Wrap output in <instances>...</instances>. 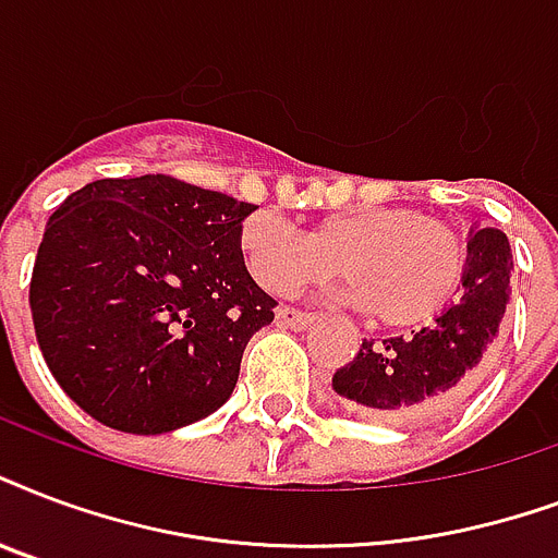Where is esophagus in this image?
Here are the masks:
<instances>
[{
  "label": "esophagus",
  "instance_id": "obj_1",
  "mask_svg": "<svg viewBox=\"0 0 558 558\" xmlns=\"http://www.w3.org/2000/svg\"><path fill=\"white\" fill-rule=\"evenodd\" d=\"M275 316L283 327H292V330H304V327L313 325V313H304V310H295V307H278L275 310Z\"/></svg>",
  "mask_w": 558,
  "mask_h": 558
}]
</instances>
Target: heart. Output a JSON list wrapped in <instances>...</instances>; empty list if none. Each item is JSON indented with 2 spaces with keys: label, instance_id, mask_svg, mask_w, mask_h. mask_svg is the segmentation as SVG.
<instances>
[{
  "label": "heart",
  "instance_id": "1",
  "mask_svg": "<svg viewBox=\"0 0 558 558\" xmlns=\"http://www.w3.org/2000/svg\"><path fill=\"white\" fill-rule=\"evenodd\" d=\"M240 251L254 280L275 295L333 278L342 266L365 318L392 330L439 316L468 266L453 225L403 204L327 213L310 233L271 213H251L240 225Z\"/></svg>",
  "mask_w": 558,
  "mask_h": 558
}]
</instances>
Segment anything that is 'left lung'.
Returning a JSON list of instances; mask_svg holds the SVG:
<instances>
[{"mask_svg":"<svg viewBox=\"0 0 558 558\" xmlns=\"http://www.w3.org/2000/svg\"><path fill=\"white\" fill-rule=\"evenodd\" d=\"M512 251L504 231L471 233L462 295L436 325L412 336L363 339L360 354L336 368V395L389 424L445 415L474 392L495 363L500 322L509 304Z\"/></svg>","mask_w":558,"mask_h":558,"instance_id":"obj_1","label":"left lung"}]
</instances>
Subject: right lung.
I'll use <instances>...</instances> for the list:
<instances>
[{"label": "right lung", "instance_id": "1", "mask_svg": "<svg viewBox=\"0 0 558 558\" xmlns=\"http://www.w3.org/2000/svg\"><path fill=\"white\" fill-rule=\"evenodd\" d=\"M254 207L140 175L93 181L52 213L28 304L43 360L87 415L157 436L231 398L242 351L278 304L242 260Z\"/></svg>", "mask_w": 558, "mask_h": 558}]
</instances>
